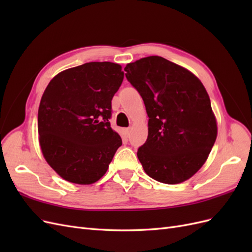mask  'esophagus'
<instances>
[{
    "mask_svg": "<svg viewBox=\"0 0 252 252\" xmlns=\"http://www.w3.org/2000/svg\"><path fill=\"white\" fill-rule=\"evenodd\" d=\"M124 131H125V134H126V136H129V133H130V129H129V128H126Z\"/></svg>",
    "mask_w": 252,
    "mask_h": 252,
    "instance_id": "34e87169",
    "label": "esophagus"
}]
</instances>
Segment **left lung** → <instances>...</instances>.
Here are the masks:
<instances>
[{"label": "left lung", "mask_w": 252, "mask_h": 252, "mask_svg": "<svg viewBox=\"0 0 252 252\" xmlns=\"http://www.w3.org/2000/svg\"><path fill=\"white\" fill-rule=\"evenodd\" d=\"M124 70L149 118L147 140L138 149L145 172L164 184L190 179L206 162L218 134L202 82L186 68L158 56L129 63Z\"/></svg>", "instance_id": "8db88e82"}]
</instances>
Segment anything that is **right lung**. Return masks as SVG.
Wrapping results in <instances>:
<instances>
[{
	"instance_id": "right-lung-1",
	"label": "right lung",
	"mask_w": 252,
	"mask_h": 252,
	"mask_svg": "<svg viewBox=\"0 0 252 252\" xmlns=\"http://www.w3.org/2000/svg\"><path fill=\"white\" fill-rule=\"evenodd\" d=\"M123 79L121 65L90 62L49 82L37 112V131L43 156L61 178L88 185L107 171L122 145L109 119Z\"/></svg>"
}]
</instances>
